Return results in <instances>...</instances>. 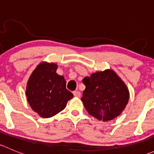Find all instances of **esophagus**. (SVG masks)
<instances>
[{
	"instance_id": "1",
	"label": "esophagus",
	"mask_w": 154,
	"mask_h": 154,
	"mask_svg": "<svg viewBox=\"0 0 154 154\" xmlns=\"http://www.w3.org/2000/svg\"><path fill=\"white\" fill-rule=\"evenodd\" d=\"M73 94H74V97H79L80 96V92L78 91H73Z\"/></svg>"
}]
</instances>
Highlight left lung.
<instances>
[{
	"instance_id": "8db88e82",
	"label": "left lung",
	"mask_w": 154,
	"mask_h": 154,
	"mask_svg": "<svg viewBox=\"0 0 154 154\" xmlns=\"http://www.w3.org/2000/svg\"><path fill=\"white\" fill-rule=\"evenodd\" d=\"M86 88L81 100L88 113L103 122L122 114L128 103L130 92L125 82L112 69L92 73L83 80Z\"/></svg>"
}]
</instances>
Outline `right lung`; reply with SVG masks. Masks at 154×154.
Listing matches in <instances>:
<instances>
[{
  "label": "right lung",
  "instance_id": "obj_1",
  "mask_svg": "<svg viewBox=\"0 0 154 154\" xmlns=\"http://www.w3.org/2000/svg\"><path fill=\"white\" fill-rule=\"evenodd\" d=\"M57 63L42 62L29 76L26 87L28 103L42 118H51L66 108L73 94L64 77L57 74Z\"/></svg>",
  "mask_w": 154,
  "mask_h": 154
}]
</instances>
